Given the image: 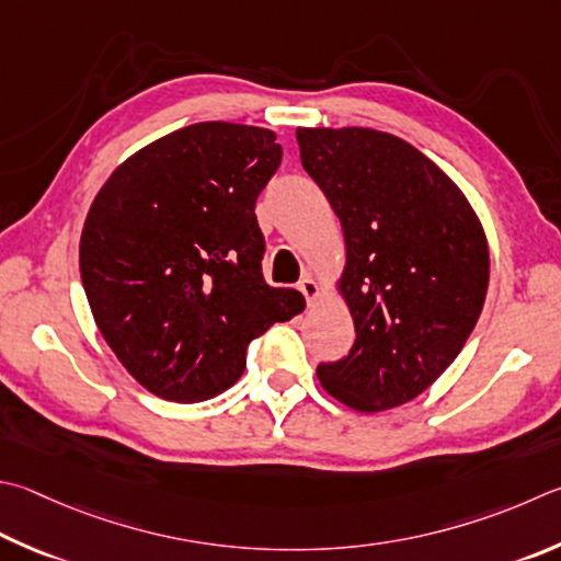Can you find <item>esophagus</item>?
Masks as SVG:
<instances>
[{"label": "esophagus", "instance_id": "obj_1", "mask_svg": "<svg viewBox=\"0 0 561 561\" xmlns=\"http://www.w3.org/2000/svg\"><path fill=\"white\" fill-rule=\"evenodd\" d=\"M299 291L304 294V299L311 304L316 297H319V284H316L309 274H304V277L299 279Z\"/></svg>", "mask_w": 561, "mask_h": 561}]
</instances>
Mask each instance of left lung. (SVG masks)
Here are the masks:
<instances>
[{
  "label": "left lung",
  "instance_id": "left-lung-1",
  "mask_svg": "<svg viewBox=\"0 0 561 561\" xmlns=\"http://www.w3.org/2000/svg\"><path fill=\"white\" fill-rule=\"evenodd\" d=\"M297 141L343 226L341 291L355 323L351 353L316 375L358 412L410 402L449 368L481 316L491 272L481 220L400 137L301 127Z\"/></svg>",
  "mask_w": 561,
  "mask_h": 561
}]
</instances>
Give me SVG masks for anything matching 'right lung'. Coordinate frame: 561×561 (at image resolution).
I'll use <instances>...</instances> for the list:
<instances>
[{"mask_svg": "<svg viewBox=\"0 0 561 561\" xmlns=\"http://www.w3.org/2000/svg\"><path fill=\"white\" fill-rule=\"evenodd\" d=\"M274 131L198 122L139 149L90 206L80 279L131 378L201 402L245 370L250 341L304 309L262 277L254 203L282 164Z\"/></svg>", "mask_w": 561, "mask_h": 561, "instance_id": "add662e5", "label": "right lung"}]
</instances>
